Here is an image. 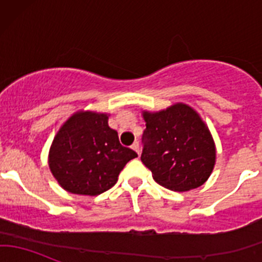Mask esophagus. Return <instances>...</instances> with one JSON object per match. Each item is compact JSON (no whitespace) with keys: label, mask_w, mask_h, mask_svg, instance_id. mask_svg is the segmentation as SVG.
<instances>
[{"label":"esophagus","mask_w":262,"mask_h":262,"mask_svg":"<svg viewBox=\"0 0 262 262\" xmlns=\"http://www.w3.org/2000/svg\"><path fill=\"white\" fill-rule=\"evenodd\" d=\"M132 148H133L134 150L137 152V155H141V148H139V142H134L133 146H132Z\"/></svg>","instance_id":"obj_1"}]
</instances>
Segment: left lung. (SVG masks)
Here are the masks:
<instances>
[{"label": "left lung", "instance_id": "left-lung-1", "mask_svg": "<svg viewBox=\"0 0 262 262\" xmlns=\"http://www.w3.org/2000/svg\"><path fill=\"white\" fill-rule=\"evenodd\" d=\"M143 119L141 160L155 181L173 191L202 186L215 165V144L200 115L178 102L161 112H143Z\"/></svg>", "mask_w": 262, "mask_h": 262}]
</instances>
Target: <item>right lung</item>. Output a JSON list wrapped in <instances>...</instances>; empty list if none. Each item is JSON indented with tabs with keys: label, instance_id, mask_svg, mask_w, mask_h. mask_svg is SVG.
I'll return each instance as SVG.
<instances>
[{
	"label": "right lung",
	"instance_id": "obj_1",
	"mask_svg": "<svg viewBox=\"0 0 262 262\" xmlns=\"http://www.w3.org/2000/svg\"><path fill=\"white\" fill-rule=\"evenodd\" d=\"M104 113L77 112L59 128L48 163L58 184L68 192L95 196L114 186L124 166L137 153L123 147Z\"/></svg>",
	"mask_w": 262,
	"mask_h": 262
}]
</instances>
